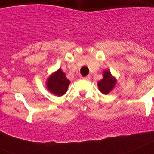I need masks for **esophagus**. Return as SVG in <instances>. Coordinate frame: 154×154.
Listing matches in <instances>:
<instances>
[{
    "mask_svg": "<svg viewBox=\"0 0 154 154\" xmlns=\"http://www.w3.org/2000/svg\"><path fill=\"white\" fill-rule=\"evenodd\" d=\"M90 78H91V77H90L89 75H88V76H86V77H83V79L86 80V81H89Z\"/></svg>",
    "mask_w": 154,
    "mask_h": 154,
    "instance_id": "obj_1",
    "label": "esophagus"
}]
</instances>
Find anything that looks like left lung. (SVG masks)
<instances>
[{
	"label": "left lung",
	"mask_w": 154,
	"mask_h": 154,
	"mask_svg": "<svg viewBox=\"0 0 154 154\" xmlns=\"http://www.w3.org/2000/svg\"><path fill=\"white\" fill-rule=\"evenodd\" d=\"M116 79L112 77L109 71L103 72V78L98 82L99 89L103 94H107L116 85Z\"/></svg>",
	"instance_id": "1"
}]
</instances>
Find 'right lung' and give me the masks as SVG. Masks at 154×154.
<instances>
[{
  "label": "right lung",
  "mask_w": 154,
  "mask_h": 154,
  "mask_svg": "<svg viewBox=\"0 0 154 154\" xmlns=\"http://www.w3.org/2000/svg\"><path fill=\"white\" fill-rule=\"evenodd\" d=\"M69 83L70 82L66 78L65 73L59 69L49 77L47 81V88L54 94L60 97L66 93Z\"/></svg>",
  "instance_id": "obj_1"
}]
</instances>
